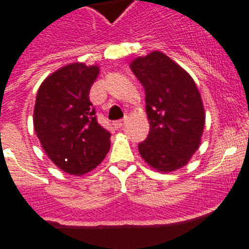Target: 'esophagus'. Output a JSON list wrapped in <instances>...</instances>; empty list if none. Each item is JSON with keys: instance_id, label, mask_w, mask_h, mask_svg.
Here are the masks:
<instances>
[{"instance_id": "34e87169", "label": "esophagus", "mask_w": 249, "mask_h": 249, "mask_svg": "<svg viewBox=\"0 0 249 249\" xmlns=\"http://www.w3.org/2000/svg\"><path fill=\"white\" fill-rule=\"evenodd\" d=\"M126 124V120H120V121H114L113 122V126L116 128H122L123 126Z\"/></svg>"}]
</instances>
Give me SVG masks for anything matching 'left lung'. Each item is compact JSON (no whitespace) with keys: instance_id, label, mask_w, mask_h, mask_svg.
Instances as JSON below:
<instances>
[{"instance_id":"obj_1","label":"left lung","mask_w":249,"mask_h":249,"mask_svg":"<svg viewBox=\"0 0 249 249\" xmlns=\"http://www.w3.org/2000/svg\"><path fill=\"white\" fill-rule=\"evenodd\" d=\"M131 70L146 92L149 133L138 144L141 157L160 172L181 168L198 149L204 114L192 77L162 52L138 57Z\"/></svg>"}]
</instances>
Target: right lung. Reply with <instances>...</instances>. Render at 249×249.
<instances>
[{
	"label": "right lung",
	"instance_id": "add662e5",
	"mask_svg": "<svg viewBox=\"0 0 249 249\" xmlns=\"http://www.w3.org/2000/svg\"><path fill=\"white\" fill-rule=\"evenodd\" d=\"M97 66L71 63L48 76L37 92L34 126L50 160L70 175L81 176L108 153L111 133L97 122L89 89Z\"/></svg>",
	"mask_w": 249,
	"mask_h": 249
}]
</instances>
